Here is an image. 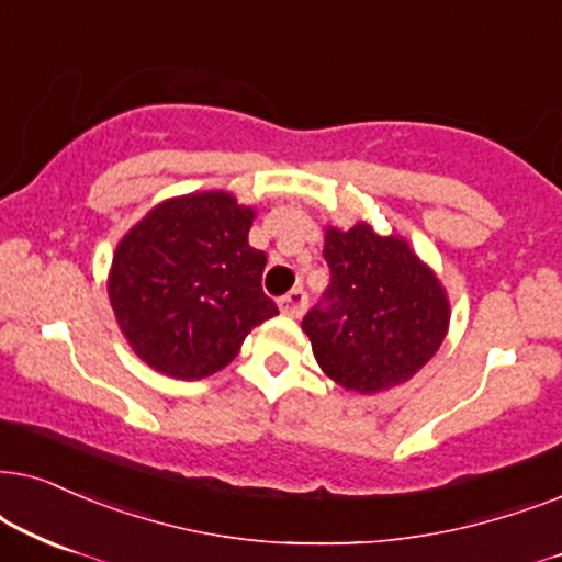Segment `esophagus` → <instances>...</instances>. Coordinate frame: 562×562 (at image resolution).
<instances>
[{
  "instance_id": "34e87169",
  "label": "esophagus",
  "mask_w": 562,
  "mask_h": 562,
  "mask_svg": "<svg viewBox=\"0 0 562 562\" xmlns=\"http://www.w3.org/2000/svg\"><path fill=\"white\" fill-rule=\"evenodd\" d=\"M305 305H308V295L303 293V288L290 290V293L280 301V311L290 318H301L305 313Z\"/></svg>"
}]
</instances>
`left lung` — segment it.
I'll return each instance as SVG.
<instances>
[{
    "mask_svg": "<svg viewBox=\"0 0 562 562\" xmlns=\"http://www.w3.org/2000/svg\"><path fill=\"white\" fill-rule=\"evenodd\" d=\"M331 272L324 297L303 318L321 370L347 391L370 395L406 383L442 347L450 301L437 274L398 236L368 223L326 228Z\"/></svg>",
    "mask_w": 562,
    "mask_h": 562,
    "instance_id": "1",
    "label": "left lung"
}]
</instances>
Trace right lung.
Masks as SVG:
<instances>
[{
  "label": "right lung",
  "instance_id": "add662e5",
  "mask_svg": "<svg viewBox=\"0 0 562 562\" xmlns=\"http://www.w3.org/2000/svg\"><path fill=\"white\" fill-rule=\"evenodd\" d=\"M257 211L213 190L164 200L120 238L108 295L148 368L203 380L226 368L254 326L277 316L261 290L267 254L249 246Z\"/></svg>",
  "mask_w": 562,
  "mask_h": 562
}]
</instances>
